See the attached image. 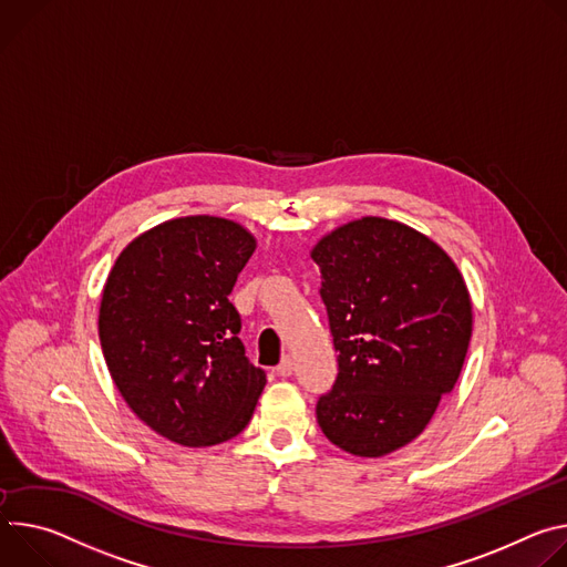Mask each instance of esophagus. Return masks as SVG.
I'll use <instances>...</instances> for the list:
<instances>
[{"label":"esophagus","instance_id":"34e87169","mask_svg":"<svg viewBox=\"0 0 567 567\" xmlns=\"http://www.w3.org/2000/svg\"><path fill=\"white\" fill-rule=\"evenodd\" d=\"M277 373L281 375V379H288V375L292 373V360H290V358H284V360L279 362V367H277Z\"/></svg>","mask_w":567,"mask_h":567}]
</instances>
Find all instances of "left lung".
<instances>
[{
    "mask_svg": "<svg viewBox=\"0 0 567 567\" xmlns=\"http://www.w3.org/2000/svg\"><path fill=\"white\" fill-rule=\"evenodd\" d=\"M310 257L340 364L318 423L340 451L385 457L414 442L460 379L473 333L468 286L442 245L381 216L331 229Z\"/></svg>",
    "mask_w": 567,
    "mask_h": 567,
    "instance_id": "left-lung-1",
    "label": "left lung"
}]
</instances>
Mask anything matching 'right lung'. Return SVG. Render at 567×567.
<instances>
[{"label": "right lung", "mask_w": 567, "mask_h": 567, "mask_svg": "<svg viewBox=\"0 0 567 567\" xmlns=\"http://www.w3.org/2000/svg\"><path fill=\"white\" fill-rule=\"evenodd\" d=\"M257 236L220 216L164 220L121 249L99 306L112 381L157 434L186 449L243 432L266 388L229 292Z\"/></svg>", "instance_id": "1"}]
</instances>
